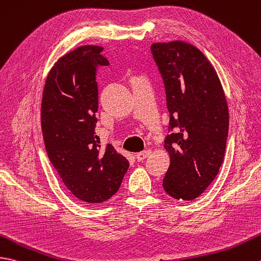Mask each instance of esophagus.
Instances as JSON below:
<instances>
[{
	"label": "esophagus",
	"instance_id": "obj_1",
	"mask_svg": "<svg viewBox=\"0 0 261 261\" xmlns=\"http://www.w3.org/2000/svg\"><path fill=\"white\" fill-rule=\"evenodd\" d=\"M151 152H152V151H151V150L142 151V152H139V153L136 154V158H137L138 161H142V160H144V159H147L148 156L151 154Z\"/></svg>",
	"mask_w": 261,
	"mask_h": 261
}]
</instances>
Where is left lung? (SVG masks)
Segmentation results:
<instances>
[{"label":"left lung","mask_w":261,"mask_h":261,"mask_svg":"<svg viewBox=\"0 0 261 261\" xmlns=\"http://www.w3.org/2000/svg\"><path fill=\"white\" fill-rule=\"evenodd\" d=\"M170 113L165 148L170 166L163 189L174 199L193 200L213 182L225 158L229 111L215 68L184 41L151 45Z\"/></svg>","instance_id":"1"}]
</instances>
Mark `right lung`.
<instances>
[{
    "mask_svg": "<svg viewBox=\"0 0 261 261\" xmlns=\"http://www.w3.org/2000/svg\"><path fill=\"white\" fill-rule=\"evenodd\" d=\"M102 46L83 45L64 54L46 77L41 124L47 156L68 190L84 203H101L116 193L129 168L111 144L95 136L96 68L109 65Z\"/></svg>",
    "mask_w": 261,
    "mask_h": 261,
    "instance_id": "1",
    "label": "right lung"
}]
</instances>
